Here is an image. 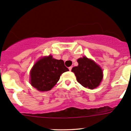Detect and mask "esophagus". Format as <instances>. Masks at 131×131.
<instances>
[{
	"label": "esophagus",
	"instance_id": "obj_1",
	"mask_svg": "<svg viewBox=\"0 0 131 131\" xmlns=\"http://www.w3.org/2000/svg\"><path fill=\"white\" fill-rule=\"evenodd\" d=\"M68 69H69L70 71H71V70H72V67H69V68H68Z\"/></svg>",
	"mask_w": 131,
	"mask_h": 131
}]
</instances>
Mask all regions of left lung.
I'll use <instances>...</instances> for the list:
<instances>
[{
  "instance_id": "left-lung-1",
  "label": "left lung",
  "mask_w": 131,
  "mask_h": 131,
  "mask_svg": "<svg viewBox=\"0 0 131 131\" xmlns=\"http://www.w3.org/2000/svg\"><path fill=\"white\" fill-rule=\"evenodd\" d=\"M77 62L79 65L73 67L72 72L75 73L78 82L90 89L99 86L103 77L101 67L85 56L79 58Z\"/></svg>"
}]
</instances>
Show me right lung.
Listing matches in <instances>:
<instances>
[{
    "mask_svg": "<svg viewBox=\"0 0 131 131\" xmlns=\"http://www.w3.org/2000/svg\"><path fill=\"white\" fill-rule=\"evenodd\" d=\"M69 71L62 59H56L51 55L41 58L30 71V84L39 91L51 90L59 80L61 75Z\"/></svg>",
    "mask_w": 131,
    "mask_h": 131,
    "instance_id": "add662e5",
    "label": "right lung"
}]
</instances>
